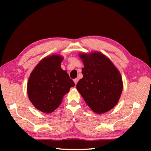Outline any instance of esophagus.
I'll list each match as a JSON object with an SVG mask.
<instances>
[{
  "instance_id": "34e87169",
  "label": "esophagus",
  "mask_w": 151,
  "mask_h": 151,
  "mask_svg": "<svg viewBox=\"0 0 151 151\" xmlns=\"http://www.w3.org/2000/svg\"><path fill=\"white\" fill-rule=\"evenodd\" d=\"M78 78H75V79H74V83H75V85H76V83H78Z\"/></svg>"
}]
</instances>
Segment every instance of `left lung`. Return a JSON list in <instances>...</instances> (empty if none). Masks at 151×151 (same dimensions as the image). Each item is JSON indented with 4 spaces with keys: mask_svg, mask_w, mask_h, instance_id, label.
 <instances>
[{
    "mask_svg": "<svg viewBox=\"0 0 151 151\" xmlns=\"http://www.w3.org/2000/svg\"><path fill=\"white\" fill-rule=\"evenodd\" d=\"M84 67L83 78L76 89L87 105L97 114H103L116 105L123 83L121 73L109 58L100 52L79 53Z\"/></svg>",
    "mask_w": 151,
    "mask_h": 151,
    "instance_id": "obj_1",
    "label": "left lung"
}]
</instances>
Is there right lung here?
Instances as JSON below:
<instances>
[{
	"instance_id": "1",
	"label": "right lung",
	"mask_w": 151,
	"mask_h": 151,
	"mask_svg": "<svg viewBox=\"0 0 151 151\" xmlns=\"http://www.w3.org/2000/svg\"><path fill=\"white\" fill-rule=\"evenodd\" d=\"M63 57L52 55L38 63L27 83L29 99L36 109L45 113L57 109L63 96L75 85L66 70L60 67Z\"/></svg>"
}]
</instances>
